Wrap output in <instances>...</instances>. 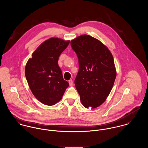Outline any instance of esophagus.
<instances>
[{
	"label": "esophagus",
	"mask_w": 148,
	"mask_h": 148,
	"mask_svg": "<svg viewBox=\"0 0 148 148\" xmlns=\"http://www.w3.org/2000/svg\"><path fill=\"white\" fill-rule=\"evenodd\" d=\"M69 84L70 86H72L73 85V81H72V80H69Z\"/></svg>",
	"instance_id": "1"
}]
</instances>
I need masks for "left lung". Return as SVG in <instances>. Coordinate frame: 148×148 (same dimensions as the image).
I'll return each instance as SVG.
<instances>
[{"instance_id": "left-lung-1", "label": "left lung", "mask_w": 148, "mask_h": 148, "mask_svg": "<svg viewBox=\"0 0 148 148\" xmlns=\"http://www.w3.org/2000/svg\"><path fill=\"white\" fill-rule=\"evenodd\" d=\"M79 69L75 80L82 104L86 108L101 106L109 95L116 77L113 56L104 44L83 35L71 40Z\"/></svg>"}]
</instances>
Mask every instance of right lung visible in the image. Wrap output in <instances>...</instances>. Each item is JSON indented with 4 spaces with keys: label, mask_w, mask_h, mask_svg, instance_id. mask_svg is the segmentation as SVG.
<instances>
[{
    "label": "right lung",
    "mask_w": 148,
    "mask_h": 148,
    "mask_svg": "<svg viewBox=\"0 0 148 148\" xmlns=\"http://www.w3.org/2000/svg\"><path fill=\"white\" fill-rule=\"evenodd\" d=\"M70 41L52 38L42 43L25 68V75L34 96L43 104L53 106L62 98L69 83L64 80L58 60Z\"/></svg>",
    "instance_id": "obj_1"
}]
</instances>
